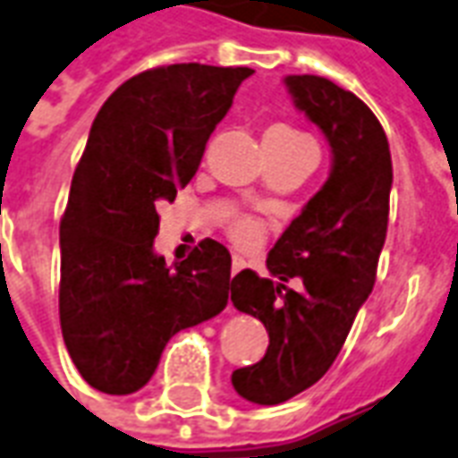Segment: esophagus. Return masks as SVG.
<instances>
[{
  "label": "esophagus",
  "instance_id": "1",
  "mask_svg": "<svg viewBox=\"0 0 458 458\" xmlns=\"http://www.w3.org/2000/svg\"><path fill=\"white\" fill-rule=\"evenodd\" d=\"M244 267H247V261H244L242 257H233V268H230V274L237 276V274H240V271H242Z\"/></svg>",
  "mask_w": 458,
  "mask_h": 458
}]
</instances>
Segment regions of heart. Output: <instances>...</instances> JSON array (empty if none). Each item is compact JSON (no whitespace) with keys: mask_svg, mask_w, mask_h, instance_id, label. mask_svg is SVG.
<instances>
[{"mask_svg":"<svg viewBox=\"0 0 458 458\" xmlns=\"http://www.w3.org/2000/svg\"><path fill=\"white\" fill-rule=\"evenodd\" d=\"M264 146H278V148H298V146H314L300 129L291 124H271L264 134ZM264 235V225L252 216H242L230 225V237L237 247L252 250Z\"/></svg>","mask_w":458,"mask_h":458,"instance_id":"obj_1","label":"heart"}]
</instances>
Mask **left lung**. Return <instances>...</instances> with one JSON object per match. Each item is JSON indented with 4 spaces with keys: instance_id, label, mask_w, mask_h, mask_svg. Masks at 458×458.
<instances>
[{
    "instance_id": "8db88e82",
    "label": "left lung",
    "mask_w": 458,
    "mask_h": 458,
    "mask_svg": "<svg viewBox=\"0 0 458 458\" xmlns=\"http://www.w3.org/2000/svg\"><path fill=\"white\" fill-rule=\"evenodd\" d=\"M285 86L327 136L331 173L268 252L271 278L244 268L230 281L233 305L268 331L264 358L233 372L235 392L259 406L310 389L341 353L375 285L394 177L386 134L360 98L312 74L285 76ZM291 277L300 292L284 285Z\"/></svg>"
}]
</instances>
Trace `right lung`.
I'll return each mask as SVG.
<instances>
[{
  "instance_id": "1",
  "label": "right lung",
  "mask_w": 458,
  "mask_h": 458,
  "mask_svg": "<svg viewBox=\"0 0 458 458\" xmlns=\"http://www.w3.org/2000/svg\"><path fill=\"white\" fill-rule=\"evenodd\" d=\"M247 66L170 64L105 100L59 225V324L76 369L103 394H134L177 331L228 305L230 252L201 240L180 264L153 252L158 204L197 173Z\"/></svg>"
}]
</instances>
